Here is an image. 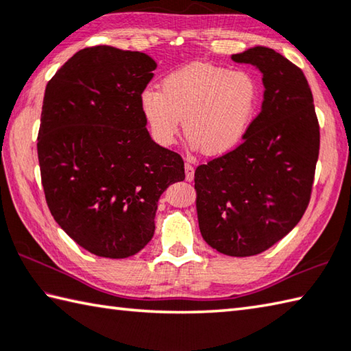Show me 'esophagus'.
<instances>
[{
  "label": "esophagus",
  "mask_w": 351,
  "mask_h": 351,
  "mask_svg": "<svg viewBox=\"0 0 351 351\" xmlns=\"http://www.w3.org/2000/svg\"><path fill=\"white\" fill-rule=\"evenodd\" d=\"M184 177H186L188 182L194 178V167L189 162H184Z\"/></svg>",
  "instance_id": "1"
}]
</instances>
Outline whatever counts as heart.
<instances>
[{
	"instance_id": "obj_1",
	"label": "heart",
	"mask_w": 351,
	"mask_h": 351,
	"mask_svg": "<svg viewBox=\"0 0 351 351\" xmlns=\"http://www.w3.org/2000/svg\"><path fill=\"white\" fill-rule=\"evenodd\" d=\"M258 96L250 73L191 62L165 76L162 90L145 88L141 108L156 142L173 143L183 117L189 143L209 156H220L234 149L246 134Z\"/></svg>"
}]
</instances>
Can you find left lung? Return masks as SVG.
I'll use <instances>...</instances> for the list:
<instances>
[{
	"label": "left lung",
	"mask_w": 351,
	"mask_h": 351,
	"mask_svg": "<svg viewBox=\"0 0 351 351\" xmlns=\"http://www.w3.org/2000/svg\"><path fill=\"white\" fill-rule=\"evenodd\" d=\"M232 59L263 73V107L235 149L197 167L195 208L210 247L250 256L278 243L306 213L319 123L307 79L289 59L260 45Z\"/></svg>",
	"instance_id": "left-lung-1"
}]
</instances>
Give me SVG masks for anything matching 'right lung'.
Returning <instances> with one entry per match:
<instances>
[{"label":"right lung","instance_id":"1","mask_svg":"<svg viewBox=\"0 0 351 351\" xmlns=\"http://www.w3.org/2000/svg\"><path fill=\"white\" fill-rule=\"evenodd\" d=\"M156 67L145 53L95 45L45 87L38 133L45 202L65 234L97 256L147 246L158 198L184 180L182 156L151 138L141 108Z\"/></svg>","mask_w":351,"mask_h":351}]
</instances>
